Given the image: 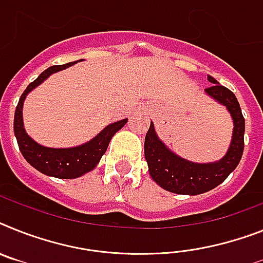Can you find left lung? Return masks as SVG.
Instances as JSON below:
<instances>
[{"instance_id": "8db88e82", "label": "left lung", "mask_w": 263, "mask_h": 263, "mask_svg": "<svg viewBox=\"0 0 263 263\" xmlns=\"http://www.w3.org/2000/svg\"><path fill=\"white\" fill-rule=\"evenodd\" d=\"M213 83L206 88L207 96L226 107L233 119V136L227 152L217 162L196 163L182 158L167 147L159 138L151 121L144 140V156L154 182L170 193L180 195H199L219 186L239 164L243 154L245 119L235 95L222 87L213 76H207Z\"/></svg>"}]
</instances>
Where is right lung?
Here are the masks:
<instances>
[{
  "label": "right lung",
  "instance_id": "add662e5",
  "mask_svg": "<svg viewBox=\"0 0 263 263\" xmlns=\"http://www.w3.org/2000/svg\"><path fill=\"white\" fill-rule=\"evenodd\" d=\"M79 61L64 64V65H53L44 70L43 73L24 90L14 114V135L18 143L20 151L26 162L44 175L59 178V179H74L92 171L99 164L101 156L105 154L108 144L115 134L120 131L128 121V119L115 121L112 124H108L104 129H101L89 142L76 145V147H68V148L45 147L26 134L23 119V107L26 96L53 73L67 69Z\"/></svg>",
  "mask_w": 263,
  "mask_h": 263
}]
</instances>
